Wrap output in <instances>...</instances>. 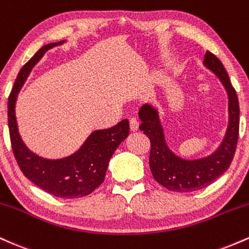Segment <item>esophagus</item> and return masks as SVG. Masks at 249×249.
Returning a JSON list of instances; mask_svg holds the SVG:
<instances>
[{
    "label": "esophagus",
    "instance_id": "34e87169",
    "mask_svg": "<svg viewBox=\"0 0 249 249\" xmlns=\"http://www.w3.org/2000/svg\"><path fill=\"white\" fill-rule=\"evenodd\" d=\"M130 128H131V131H133V132L139 128V122L137 121L136 118L130 119Z\"/></svg>",
    "mask_w": 249,
    "mask_h": 249
}]
</instances>
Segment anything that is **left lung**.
<instances>
[{
  "label": "left lung",
  "mask_w": 249,
  "mask_h": 249,
  "mask_svg": "<svg viewBox=\"0 0 249 249\" xmlns=\"http://www.w3.org/2000/svg\"><path fill=\"white\" fill-rule=\"evenodd\" d=\"M204 64L216 75L228 95V126L220 146L201 159H182L174 154L165 141L159 113L152 105L145 104L139 110V128L150 138V168L153 178L173 192H193L211 185L225 173L233 160L239 138V101L224 65L215 55L206 51Z\"/></svg>",
  "instance_id": "obj_1"
}]
</instances>
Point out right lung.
Masks as SVG:
<instances>
[{
  "label": "right lung",
  "mask_w": 249,
  "mask_h": 249,
  "mask_svg": "<svg viewBox=\"0 0 249 249\" xmlns=\"http://www.w3.org/2000/svg\"><path fill=\"white\" fill-rule=\"evenodd\" d=\"M65 41L44 45L22 67L8 98V125L17 164L30 181L51 196L73 199L85 196L104 181L108 161L130 132L127 119L110 128L93 131L77 152L62 159H45L25 146L18 133L15 104L31 69L51 48Z\"/></svg>",
  "instance_id": "add662e5"
}]
</instances>
